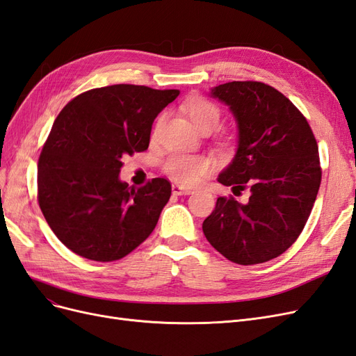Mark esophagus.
<instances>
[{
  "mask_svg": "<svg viewBox=\"0 0 356 356\" xmlns=\"http://www.w3.org/2000/svg\"><path fill=\"white\" fill-rule=\"evenodd\" d=\"M172 193H174L175 196H186V195H190L191 190L182 187V186H178V184H174L172 186Z\"/></svg>",
  "mask_w": 356,
  "mask_h": 356,
  "instance_id": "34e87169",
  "label": "esophagus"
}]
</instances>
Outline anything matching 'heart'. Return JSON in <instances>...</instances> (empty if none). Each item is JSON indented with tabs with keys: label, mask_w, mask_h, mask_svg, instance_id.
<instances>
[{
	"label": "heart",
	"mask_w": 356,
	"mask_h": 356,
	"mask_svg": "<svg viewBox=\"0 0 356 356\" xmlns=\"http://www.w3.org/2000/svg\"><path fill=\"white\" fill-rule=\"evenodd\" d=\"M188 114L200 131L211 129L213 131L221 122V111L215 104L208 99L196 98L188 105ZM161 117L157 120L154 127V135L159 131ZM211 170V161L204 156L191 154H172L165 161V172L179 184L195 186Z\"/></svg>",
	"instance_id": "1"
}]
</instances>
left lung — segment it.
I'll use <instances>...</instances> for the list:
<instances>
[{"mask_svg": "<svg viewBox=\"0 0 356 356\" xmlns=\"http://www.w3.org/2000/svg\"><path fill=\"white\" fill-rule=\"evenodd\" d=\"M238 124V149L218 182L246 190V203L218 197L203 221L208 242L242 266L284 254L300 236L321 186L318 144L297 106L260 81H230L211 89Z\"/></svg>", "mask_w": 356, "mask_h": 356, "instance_id": "left-lung-1", "label": "left lung"}]
</instances>
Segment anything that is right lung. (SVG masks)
Returning a JSON list of instances; mask_svg holds the SVG:
<instances>
[{"instance_id":"right-lung-1","label":"right lung","mask_w":356,"mask_h":356,"mask_svg":"<svg viewBox=\"0 0 356 356\" xmlns=\"http://www.w3.org/2000/svg\"><path fill=\"white\" fill-rule=\"evenodd\" d=\"M179 90L114 84L75 96L56 117L38 159V203L56 238L93 261H115L141 245L170 197L154 178L129 187L123 157L145 152L157 114Z\"/></svg>"}]
</instances>
